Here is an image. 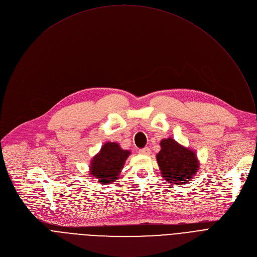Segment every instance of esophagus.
<instances>
[{
	"label": "esophagus",
	"mask_w": 257,
	"mask_h": 257,
	"mask_svg": "<svg viewBox=\"0 0 257 257\" xmlns=\"http://www.w3.org/2000/svg\"><path fill=\"white\" fill-rule=\"evenodd\" d=\"M150 153H151V150H150L149 148H144V149L139 150V154H140V155L148 156V155H150Z\"/></svg>",
	"instance_id": "1"
}]
</instances>
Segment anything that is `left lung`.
Listing matches in <instances>:
<instances>
[{
    "mask_svg": "<svg viewBox=\"0 0 257 257\" xmlns=\"http://www.w3.org/2000/svg\"><path fill=\"white\" fill-rule=\"evenodd\" d=\"M160 144L157 161L162 177L175 185L186 184L193 179L199 168L196 154L173 138L163 139Z\"/></svg>",
    "mask_w": 257,
    "mask_h": 257,
    "instance_id": "left-lung-1",
    "label": "left lung"
}]
</instances>
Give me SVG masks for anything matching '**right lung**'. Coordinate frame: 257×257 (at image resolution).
<instances>
[{
    "mask_svg": "<svg viewBox=\"0 0 257 257\" xmlns=\"http://www.w3.org/2000/svg\"><path fill=\"white\" fill-rule=\"evenodd\" d=\"M130 154L129 151L122 150L116 142L104 143L90 163L91 177L97 179L102 185L116 181Z\"/></svg>",
    "mask_w": 257,
    "mask_h": 257,
    "instance_id": "add662e5",
    "label": "right lung"
}]
</instances>
